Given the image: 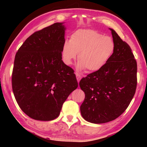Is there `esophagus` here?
Instances as JSON below:
<instances>
[{
  "instance_id": "1",
  "label": "esophagus",
  "mask_w": 147,
  "mask_h": 147,
  "mask_svg": "<svg viewBox=\"0 0 147 147\" xmlns=\"http://www.w3.org/2000/svg\"><path fill=\"white\" fill-rule=\"evenodd\" d=\"M76 79L78 80V82H80V80L82 79V76L80 75V74H79L78 73H76Z\"/></svg>"
}]
</instances>
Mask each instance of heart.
Here are the masks:
<instances>
[{
	"label": "heart",
	"mask_w": 147,
	"mask_h": 147,
	"mask_svg": "<svg viewBox=\"0 0 147 147\" xmlns=\"http://www.w3.org/2000/svg\"><path fill=\"white\" fill-rule=\"evenodd\" d=\"M115 45L111 37L103 36L94 30L80 29L65 42L62 50V59L65 64L71 65L78 54V67L89 72L100 70L112 54Z\"/></svg>",
	"instance_id": "obj_1"
}]
</instances>
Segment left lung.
Segmentation results:
<instances>
[{
  "label": "left lung",
  "mask_w": 147,
  "mask_h": 147,
  "mask_svg": "<svg viewBox=\"0 0 147 147\" xmlns=\"http://www.w3.org/2000/svg\"><path fill=\"white\" fill-rule=\"evenodd\" d=\"M111 31L115 49L100 70L80 82L85 97L80 107L87 121L102 124L113 121L126 111L136 92L137 63L129 45Z\"/></svg>",
  "instance_id": "1"
}]
</instances>
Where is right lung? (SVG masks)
Instances as JSON below:
<instances>
[{"label": "right lung", "instance_id": "1", "mask_svg": "<svg viewBox=\"0 0 147 147\" xmlns=\"http://www.w3.org/2000/svg\"><path fill=\"white\" fill-rule=\"evenodd\" d=\"M63 23H55L30 36L15 56L12 87L21 109L31 118L51 121L78 84L74 70L62 60Z\"/></svg>", "mask_w": 147, "mask_h": 147}]
</instances>
